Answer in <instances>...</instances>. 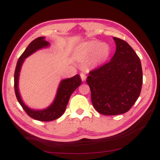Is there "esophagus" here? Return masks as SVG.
I'll list each match as a JSON object with an SVG mask.
<instances>
[{"label":"esophagus","mask_w":160,"mask_h":160,"mask_svg":"<svg viewBox=\"0 0 160 160\" xmlns=\"http://www.w3.org/2000/svg\"><path fill=\"white\" fill-rule=\"evenodd\" d=\"M80 77H81V79H82V81H84L85 80V79H86V75L84 74V73H80Z\"/></svg>","instance_id":"esophagus-1"}]
</instances>
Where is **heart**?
I'll list each match as a JSON object with an SVG mask.
<instances>
[{
  "instance_id": "heart-1",
  "label": "heart",
  "mask_w": 160,
  "mask_h": 160,
  "mask_svg": "<svg viewBox=\"0 0 160 160\" xmlns=\"http://www.w3.org/2000/svg\"><path fill=\"white\" fill-rule=\"evenodd\" d=\"M82 50L86 56L93 57V59L97 63L106 61L111 54V47L108 44L96 40L84 43L82 45Z\"/></svg>"
}]
</instances>
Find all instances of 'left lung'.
Instances as JSON below:
<instances>
[{
	"instance_id": "1",
	"label": "left lung",
	"mask_w": 160,
	"mask_h": 160,
	"mask_svg": "<svg viewBox=\"0 0 160 160\" xmlns=\"http://www.w3.org/2000/svg\"><path fill=\"white\" fill-rule=\"evenodd\" d=\"M116 51L110 62L89 72L87 82L93 106L101 114L116 115L132 107L142 89L141 61L124 40L113 37Z\"/></svg>"
}]
</instances>
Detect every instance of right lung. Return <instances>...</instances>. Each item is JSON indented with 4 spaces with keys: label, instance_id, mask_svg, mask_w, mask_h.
<instances>
[{
    "label": "right lung",
    "instance_id": "add662e5",
    "mask_svg": "<svg viewBox=\"0 0 160 160\" xmlns=\"http://www.w3.org/2000/svg\"><path fill=\"white\" fill-rule=\"evenodd\" d=\"M49 45V43L45 40V37H38V38L33 40L27 47L22 55L20 56L16 64L14 73V90L18 102L29 116L36 120L43 122L55 120L56 119L59 118L64 113L71 95L82 82L80 76L78 74L71 78L62 80L59 84L56 96L53 103L45 109L33 110L24 104L21 98H20L18 90L19 73L20 69H21L22 64L26 58L32 55L37 50L45 48Z\"/></svg>",
    "mask_w": 160,
    "mask_h": 160
}]
</instances>
